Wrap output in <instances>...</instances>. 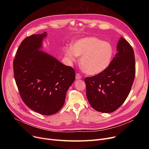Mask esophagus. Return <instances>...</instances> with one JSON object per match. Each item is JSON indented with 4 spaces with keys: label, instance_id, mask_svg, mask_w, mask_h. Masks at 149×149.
<instances>
[{
    "label": "esophagus",
    "instance_id": "34e87169",
    "mask_svg": "<svg viewBox=\"0 0 149 149\" xmlns=\"http://www.w3.org/2000/svg\"><path fill=\"white\" fill-rule=\"evenodd\" d=\"M81 77H82V76H81V75L80 74H79V73H77V74H76V77H75V78H76L77 80L81 79Z\"/></svg>",
    "mask_w": 149,
    "mask_h": 149
}]
</instances>
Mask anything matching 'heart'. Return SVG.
Masks as SVG:
<instances>
[{"label": "heart", "instance_id": "b5f03b06", "mask_svg": "<svg viewBox=\"0 0 149 149\" xmlns=\"http://www.w3.org/2000/svg\"><path fill=\"white\" fill-rule=\"evenodd\" d=\"M65 55L71 61L81 56L80 65L84 71L89 75L102 73L110 66L114 49L108 42L95 37L83 38L74 42L71 48L65 49Z\"/></svg>", "mask_w": 149, "mask_h": 149}]
</instances>
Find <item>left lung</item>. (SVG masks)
<instances>
[{"label": "left lung", "mask_w": 149, "mask_h": 149, "mask_svg": "<svg viewBox=\"0 0 149 149\" xmlns=\"http://www.w3.org/2000/svg\"><path fill=\"white\" fill-rule=\"evenodd\" d=\"M135 76L134 49L121 37L117 44V52L110 66L102 73L84 79L89 104L98 112L115 111L127 98Z\"/></svg>", "instance_id": "obj_1"}]
</instances>
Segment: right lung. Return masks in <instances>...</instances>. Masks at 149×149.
<instances>
[{
	"label": "right lung",
	"instance_id": "add662e5",
	"mask_svg": "<svg viewBox=\"0 0 149 149\" xmlns=\"http://www.w3.org/2000/svg\"><path fill=\"white\" fill-rule=\"evenodd\" d=\"M46 33L23 40L13 61L15 83L24 103L44 115L57 113L75 79L74 69L38 49Z\"/></svg>",
	"mask_w": 149,
	"mask_h": 149
}]
</instances>
